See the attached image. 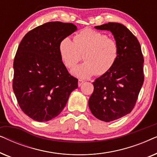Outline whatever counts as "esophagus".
Instances as JSON below:
<instances>
[{"label": "esophagus", "instance_id": "1", "mask_svg": "<svg viewBox=\"0 0 157 157\" xmlns=\"http://www.w3.org/2000/svg\"><path fill=\"white\" fill-rule=\"evenodd\" d=\"M83 83H84V81H83V80H81V79H78V86H79V87H80V86H81V85H82Z\"/></svg>", "mask_w": 157, "mask_h": 157}]
</instances>
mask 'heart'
Listing matches in <instances>:
<instances>
[{"mask_svg":"<svg viewBox=\"0 0 157 157\" xmlns=\"http://www.w3.org/2000/svg\"><path fill=\"white\" fill-rule=\"evenodd\" d=\"M60 57L68 68H74L82 58L84 62L71 71L79 78H89L96 74L102 76L111 69L119 54L117 42L101 32L83 29L74 36L63 38L59 46Z\"/></svg>","mask_w":157,"mask_h":157,"instance_id":"1","label":"heart"}]
</instances>
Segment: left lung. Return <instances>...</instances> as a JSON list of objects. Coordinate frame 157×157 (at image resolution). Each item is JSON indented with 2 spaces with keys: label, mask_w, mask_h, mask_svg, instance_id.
I'll return each instance as SVG.
<instances>
[{
  "label": "left lung",
  "mask_w": 157,
  "mask_h": 157,
  "mask_svg": "<svg viewBox=\"0 0 157 157\" xmlns=\"http://www.w3.org/2000/svg\"><path fill=\"white\" fill-rule=\"evenodd\" d=\"M112 33L119 48L111 69L93 82L89 106L101 121H114L129 113L136 104L144 83V57L136 36L125 25L110 22L95 26Z\"/></svg>",
  "instance_id": "8db88e82"
}]
</instances>
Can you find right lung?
<instances>
[{"mask_svg":"<svg viewBox=\"0 0 157 157\" xmlns=\"http://www.w3.org/2000/svg\"><path fill=\"white\" fill-rule=\"evenodd\" d=\"M77 30L73 23L53 21L25 34L13 62V89L21 110L37 121L56 117L65 107L78 79L60 57L61 40Z\"/></svg>","mask_w":157,"mask_h":157,"instance_id":"right-lung-1","label":"right lung"}]
</instances>
